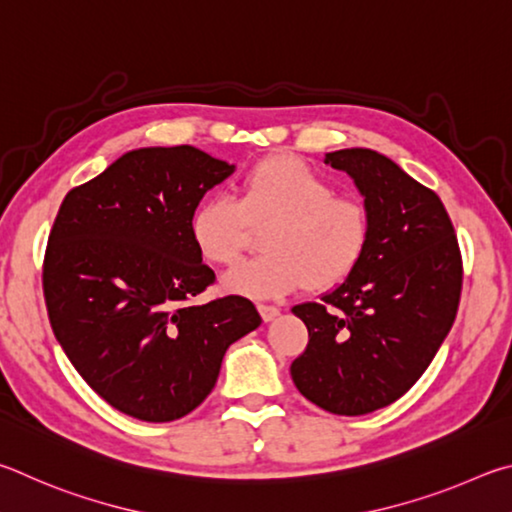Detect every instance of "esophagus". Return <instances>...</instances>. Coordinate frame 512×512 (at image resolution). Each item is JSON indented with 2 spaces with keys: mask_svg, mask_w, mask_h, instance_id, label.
I'll use <instances>...</instances> for the list:
<instances>
[{
  "mask_svg": "<svg viewBox=\"0 0 512 512\" xmlns=\"http://www.w3.org/2000/svg\"><path fill=\"white\" fill-rule=\"evenodd\" d=\"M258 312H261L263 321H274L276 317L281 315L279 308H276V306H265V303H261V306H258Z\"/></svg>",
  "mask_w": 512,
  "mask_h": 512,
  "instance_id": "obj_1",
  "label": "esophagus"
}]
</instances>
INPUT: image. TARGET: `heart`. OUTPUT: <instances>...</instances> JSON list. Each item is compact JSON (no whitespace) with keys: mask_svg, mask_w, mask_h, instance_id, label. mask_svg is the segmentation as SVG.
Wrapping results in <instances>:
<instances>
[{"mask_svg":"<svg viewBox=\"0 0 512 512\" xmlns=\"http://www.w3.org/2000/svg\"><path fill=\"white\" fill-rule=\"evenodd\" d=\"M265 229V256L224 276V290L249 299H281L310 288L330 292L357 272L369 249L373 218L362 197L337 193L315 166L294 155L265 157L240 177L236 202L206 197L188 222L206 263L233 265Z\"/></svg>","mask_w":512,"mask_h":512,"instance_id":"obj_1","label":"heart"}]
</instances>
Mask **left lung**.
Returning <instances> with one entry per match:
<instances>
[{
  "label": "left lung",
  "mask_w": 512,
  "mask_h": 512,
  "mask_svg": "<svg viewBox=\"0 0 512 512\" xmlns=\"http://www.w3.org/2000/svg\"><path fill=\"white\" fill-rule=\"evenodd\" d=\"M326 164L355 179L373 231L351 279L292 308L310 339L290 373L317 407L362 416L405 396L434 360L459 310L463 258L441 197L391 159L348 148Z\"/></svg>",
  "instance_id": "1"
}]
</instances>
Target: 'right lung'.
Masks as SVG:
<instances>
[{
    "mask_svg": "<svg viewBox=\"0 0 512 512\" xmlns=\"http://www.w3.org/2000/svg\"><path fill=\"white\" fill-rule=\"evenodd\" d=\"M233 166L193 146L132 150L65 195L42 263L53 335L107 405L170 423L202 405L236 339L261 326L238 294L197 306L215 274L188 222Z\"/></svg>",
    "mask_w": 512,
    "mask_h": 512,
    "instance_id": "right-lung-1",
    "label": "right lung"
}]
</instances>
